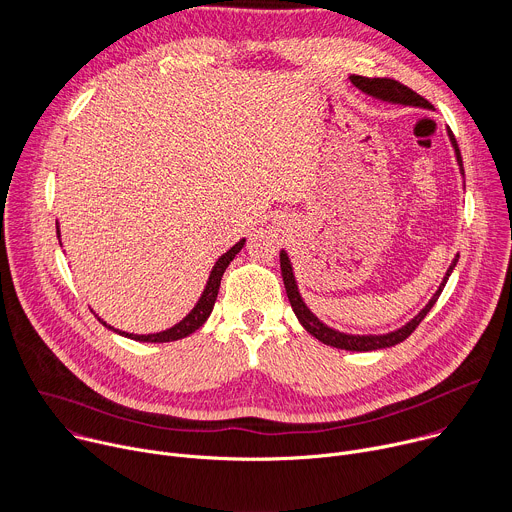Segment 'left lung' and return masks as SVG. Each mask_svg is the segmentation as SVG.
<instances>
[{"mask_svg":"<svg viewBox=\"0 0 512 512\" xmlns=\"http://www.w3.org/2000/svg\"><path fill=\"white\" fill-rule=\"evenodd\" d=\"M350 81L364 93H369L373 97H379L383 101H393V103H401V105H419V107H431V103L427 99H423L421 95H417L413 89L405 87L403 83L395 81V79H387V77H377V79H369V77H360V75H352ZM450 133V139H452V145L456 150V158H458V164H460V170L464 174V164H462V154H460V148H458V141L454 137L452 131ZM458 263V257L452 261L446 277H444V283L440 285V289L435 291V296L429 300V304L403 328L391 332V334H383V336H352V334H342V332H336L332 328H328L326 324H322L304 304V300L300 298V291H298V285H296V279H294V271H291V265H289V259H287V253L281 251L279 253V265H281V277H283V285H285V294L289 298V304L291 308H294L300 324L312 334L316 336L320 342L328 344V346H334V348H342V350H356V352H369V350H379V348H389V346H395L399 342H403L405 338L411 336V332L421 324V320L427 316V312L433 308V304L437 302V298H440L442 289L450 277V273L454 271Z\"/></svg>","mask_w":512,"mask_h":512,"instance_id":"left-lung-1","label":"left lung"}]
</instances>
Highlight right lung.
<instances>
[{
  "instance_id": "obj_1",
  "label": "right lung",
  "mask_w": 512,
  "mask_h": 512,
  "mask_svg": "<svg viewBox=\"0 0 512 512\" xmlns=\"http://www.w3.org/2000/svg\"><path fill=\"white\" fill-rule=\"evenodd\" d=\"M56 235L60 237V231H58V223H56ZM243 245H245V239H241L235 247H231L221 259L216 261V265L212 267V271H210V277H208V283H206V287H204V291H202V296H200V300H198V304L194 306V310L180 322V324H176L174 328H170V330H164V332H158V334H148V336H137V334H127V332H119V330H115V328H111V326H107L101 318H99V322L103 324V326H107L109 330H113V332H117V334H121V336H125V338H131V340H139V342H172V340H180V338H186L188 334H192V332H196L204 322H206V318L210 316V312H212V306H214V302H216V296H218V287H221V279H223V273H225V269L229 267V263L235 259V255L243 249Z\"/></svg>"
}]
</instances>
